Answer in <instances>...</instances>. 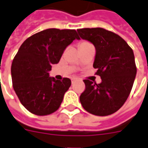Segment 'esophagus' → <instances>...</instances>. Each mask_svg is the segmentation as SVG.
Segmentation results:
<instances>
[{
    "mask_svg": "<svg viewBox=\"0 0 148 148\" xmlns=\"http://www.w3.org/2000/svg\"><path fill=\"white\" fill-rule=\"evenodd\" d=\"M76 81H77L76 79H72V84H74V82H75Z\"/></svg>",
    "mask_w": 148,
    "mask_h": 148,
    "instance_id": "esophagus-1",
    "label": "esophagus"
}]
</instances>
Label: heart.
I'll return each instance as SVG.
<instances>
[{
	"instance_id": "heart-1",
	"label": "heart",
	"mask_w": 148,
	"mask_h": 148,
	"mask_svg": "<svg viewBox=\"0 0 148 148\" xmlns=\"http://www.w3.org/2000/svg\"><path fill=\"white\" fill-rule=\"evenodd\" d=\"M93 45H91V43H90L89 42H86V41H82L80 43H79V49H86V48H89V47H92Z\"/></svg>"
}]
</instances>
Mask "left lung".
Listing matches in <instances>:
<instances>
[{
  "mask_svg": "<svg viewBox=\"0 0 148 148\" xmlns=\"http://www.w3.org/2000/svg\"><path fill=\"white\" fill-rule=\"evenodd\" d=\"M80 38L95 45L93 66L101 83L85 79L80 95L82 106L89 113L106 116L116 112L131 93L137 72L132 49L120 36L103 28L77 29Z\"/></svg>",
  "mask_w": 148,
  "mask_h": 148,
  "instance_id": "obj_1",
  "label": "left lung"
}]
</instances>
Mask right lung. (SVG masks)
Returning <instances> with one entry per match:
<instances>
[{
    "mask_svg": "<svg viewBox=\"0 0 148 148\" xmlns=\"http://www.w3.org/2000/svg\"><path fill=\"white\" fill-rule=\"evenodd\" d=\"M75 39L80 38L74 29H48L32 35L21 45L12 62V82L20 102L32 114L47 115L61 106L71 79L56 80L49 77V71Z\"/></svg>",
    "mask_w": 148,
    "mask_h": 148,
    "instance_id": "obj_1",
    "label": "right lung"
}]
</instances>
